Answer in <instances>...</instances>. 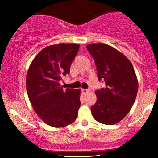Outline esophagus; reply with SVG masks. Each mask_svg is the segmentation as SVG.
I'll list each match as a JSON object with an SVG mask.
<instances>
[{
  "mask_svg": "<svg viewBox=\"0 0 158 158\" xmlns=\"http://www.w3.org/2000/svg\"><path fill=\"white\" fill-rule=\"evenodd\" d=\"M81 90H82V93L84 94H88V93H89V92L90 91V90L89 89H82Z\"/></svg>",
  "mask_w": 158,
  "mask_h": 158,
  "instance_id": "esophagus-1",
  "label": "esophagus"
}]
</instances>
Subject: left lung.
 Instances as JSON below:
<instances>
[{
  "mask_svg": "<svg viewBox=\"0 0 158 158\" xmlns=\"http://www.w3.org/2000/svg\"><path fill=\"white\" fill-rule=\"evenodd\" d=\"M87 49L95 61L98 79L106 82V88L95 91L97 102L91 114L97 122L114 125L128 114L137 97L138 81L133 65L110 45L90 44Z\"/></svg>",
  "mask_w": 158,
  "mask_h": 158,
  "instance_id": "left-lung-1",
  "label": "left lung"
}]
</instances>
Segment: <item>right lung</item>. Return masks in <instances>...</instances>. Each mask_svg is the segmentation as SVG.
<instances>
[{"label": "right lung", "instance_id": "right-lung-1", "mask_svg": "<svg viewBox=\"0 0 158 158\" xmlns=\"http://www.w3.org/2000/svg\"><path fill=\"white\" fill-rule=\"evenodd\" d=\"M79 49L78 44L50 45L34 58L27 71L26 88L37 115L48 126L60 128L73 123L80 107V89H63L59 81L70 73Z\"/></svg>", "mask_w": 158, "mask_h": 158}]
</instances>
